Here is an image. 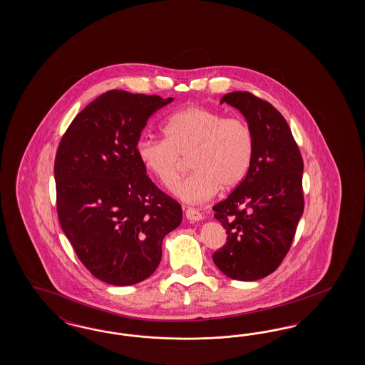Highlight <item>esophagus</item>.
<instances>
[{"label": "esophagus", "instance_id": "esophagus-1", "mask_svg": "<svg viewBox=\"0 0 365 365\" xmlns=\"http://www.w3.org/2000/svg\"><path fill=\"white\" fill-rule=\"evenodd\" d=\"M186 217H187V220L192 222L200 221L203 218L202 212L198 209H194V207H187L186 209Z\"/></svg>", "mask_w": 365, "mask_h": 365}]
</instances>
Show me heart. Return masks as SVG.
<instances>
[{"label": "heart", "mask_w": 365, "mask_h": 365, "mask_svg": "<svg viewBox=\"0 0 365 365\" xmlns=\"http://www.w3.org/2000/svg\"><path fill=\"white\" fill-rule=\"evenodd\" d=\"M163 133L165 139L139 140L136 154L144 168L167 187L175 183L188 156L192 173L173 188L187 203L212 198L220 187H237L253 163L255 133L240 118L192 106L175 112Z\"/></svg>", "instance_id": "1"}]
</instances>
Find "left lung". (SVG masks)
<instances>
[{
    "label": "left lung",
    "mask_w": 365,
    "mask_h": 365,
    "mask_svg": "<svg viewBox=\"0 0 365 365\" xmlns=\"http://www.w3.org/2000/svg\"><path fill=\"white\" fill-rule=\"evenodd\" d=\"M223 101L242 112L255 151L247 175L212 207L227 234L212 259L232 279L255 281L272 274L292 246L305 205L304 162L285 118L269 101L247 91Z\"/></svg>",
    "instance_id": "8db88e82"
}]
</instances>
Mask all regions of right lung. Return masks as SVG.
Here are the masks:
<instances>
[{"mask_svg": "<svg viewBox=\"0 0 365 365\" xmlns=\"http://www.w3.org/2000/svg\"><path fill=\"white\" fill-rule=\"evenodd\" d=\"M173 98L112 89L78 112L57 147L56 206L63 232L92 276L116 287L151 276L182 207L136 154L150 116Z\"/></svg>", "mask_w": 365, "mask_h": 365, "instance_id": "1", "label": "right lung"}]
</instances>
